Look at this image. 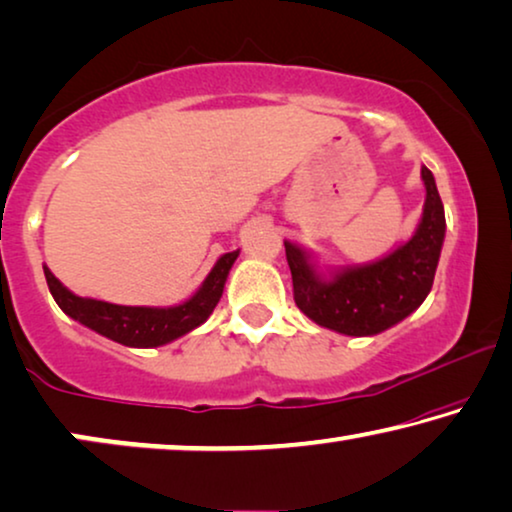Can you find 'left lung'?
Here are the masks:
<instances>
[{"instance_id":"1","label":"left lung","mask_w":512,"mask_h":512,"mask_svg":"<svg viewBox=\"0 0 512 512\" xmlns=\"http://www.w3.org/2000/svg\"><path fill=\"white\" fill-rule=\"evenodd\" d=\"M422 180L427 198L416 235L381 261L346 270L332 281H321L307 256L291 242H284L295 305L311 321L342 335L365 337L388 330L422 305L432 291L446 235L441 196L432 170L425 166Z\"/></svg>"}]
</instances>
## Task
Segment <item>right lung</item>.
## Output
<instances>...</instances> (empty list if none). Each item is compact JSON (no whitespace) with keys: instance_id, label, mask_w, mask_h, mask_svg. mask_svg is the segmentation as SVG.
<instances>
[{"instance_id":"1","label":"right lung","mask_w":512,"mask_h":512,"mask_svg":"<svg viewBox=\"0 0 512 512\" xmlns=\"http://www.w3.org/2000/svg\"><path fill=\"white\" fill-rule=\"evenodd\" d=\"M235 258H238V251L221 256L194 298L184 302V305L168 309L122 307L101 300L78 298L69 288L59 284V279H55V274L48 268H43V272H46L50 293H53L55 302L64 314H69L78 323L87 325V328L113 339L117 344L147 348L168 344L177 337L187 335L189 330H194L196 325H201L212 314L221 293H224L228 270H231Z\"/></svg>"}]
</instances>
